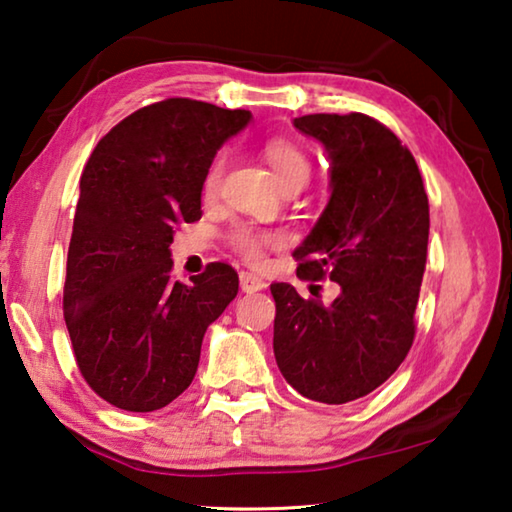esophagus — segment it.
<instances>
[{
	"instance_id": "34e87169",
	"label": "esophagus",
	"mask_w": 512,
	"mask_h": 512,
	"mask_svg": "<svg viewBox=\"0 0 512 512\" xmlns=\"http://www.w3.org/2000/svg\"><path fill=\"white\" fill-rule=\"evenodd\" d=\"M239 284H241V291H244V293H255V291L266 289V282L262 280V277H257L253 273H248V271L239 275Z\"/></svg>"
}]
</instances>
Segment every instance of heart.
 <instances>
[{
	"label": "heart",
	"instance_id": "obj_1",
	"mask_svg": "<svg viewBox=\"0 0 512 512\" xmlns=\"http://www.w3.org/2000/svg\"><path fill=\"white\" fill-rule=\"evenodd\" d=\"M264 158L268 164H271L277 183H280L282 189L298 185V183L307 185L309 173H311L309 158L293 142L282 140V137L268 140L264 144ZM221 178H223V155L212 160V164L207 167L205 176H203L201 189H203V196L207 198V201L219 194ZM228 241H230L232 250H235V253L244 259V262L262 264L268 250L282 246V235L280 232L257 230V228H248V225H241V228H235L230 232Z\"/></svg>",
	"mask_w": 512,
	"mask_h": 512
}]
</instances>
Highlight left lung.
Here are the masks:
<instances>
[{"label": "left lung", "instance_id": "8db88e82", "mask_svg": "<svg viewBox=\"0 0 512 512\" xmlns=\"http://www.w3.org/2000/svg\"><path fill=\"white\" fill-rule=\"evenodd\" d=\"M293 124L332 160V198L293 253L298 277H329L341 296L325 307L287 282L271 284L273 352L300 395L345 404L384 384L411 350L429 198L413 153L381 121L318 112Z\"/></svg>", "mask_w": 512, "mask_h": 512}]
</instances>
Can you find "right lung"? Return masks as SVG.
I'll list each match as a JSON object with an SVG mask.
<instances>
[{"instance_id":"add662e5","label":"right lung","mask_w":512,"mask_h":512,"mask_svg":"<svg viewBox=\"0 0 512 512\" xmlns=\"http://www.w3.org/2000/svg\"><path fill=\"white\" fill-rule=\"evenodd\" d=\"M248 119L205 101H155L110 128L85 162L63 314L83 379L117 409L176 400L196 375L207 325L237 296L239 275L223 262L173 280L169 244L201 219L205 171Z\"/></svg>"}]
</instances>
